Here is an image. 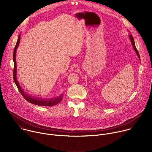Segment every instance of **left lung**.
<instances>
[{"label": "left lung", "instance_id": "8db88e82", "mask_svg": "<svg viewBox=\"0 0 152 152\" xmlns=\"http://www.w3.org/2000/svg\"><path fill=\"white\" fill-rule=\"evenodd\" d=\"M129 39H130V41H131V43H132V47H133V49H134V51L135 52V53H136V54L137 55L138 57V58H139V59H140V56L139 53H138V50H137V48H136V47H135L134 39V38H133L132 35H131V34H130V35H129Z\"/></svg>", "mask_w": 152, "mask_h": 152}]
</instances>
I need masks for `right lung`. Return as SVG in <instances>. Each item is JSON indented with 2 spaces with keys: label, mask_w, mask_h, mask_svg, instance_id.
I'll use <instances>...</instances> for the list:
<instances>
[{
  "label": "right lung",
  "mask_w": 152,
  "mask_h": 152,
  "mask_svg": "<svg viewBox=\"0 0 152 152\" xmlns=\"http://www.w3.org/2000/svg\"><path fill=\"white\" fill-rule=\"evenodd\" d=\"M20 36L21 35H18V39L16 43L15 47L14 48V53H13V60H14V73H13V77H14V82L17 86V88L21 94V95L23 96V97L29 102L36 104V105H39V106H52L54 105L57 104L59 103L62 99L63 98V93H62L59 96L56 97L55 98H52V99H38V98H35L32 97V96H29V94H26L24 90L21 88V86L17 80V64H16V52H17V49L18 48L19 46V43L20 41Z\"/></svg>",
  "instance_id": "add662e5"
}]
</instances>
